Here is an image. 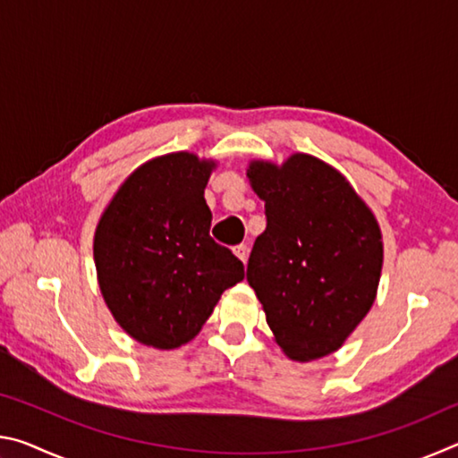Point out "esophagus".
I'll use <instances>...</instances> for the list:
<instances>
[{"instance_id":"34e87169","label":"esophagus","mask_w":458,"mask_h":458,"mask_svg":"<svg viewBox=\"0 0 458 458\" xmlns=\"http://www.w3.org/2000/svg\"><path fill=\"white\" fill-rule=\"evenodd\" d=\"M234 254L236 257L242 260V262H246V259H248V248L244 246V244H238V246H234Z\"/></svg>"}]
</instances>
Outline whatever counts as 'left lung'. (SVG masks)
<instances>
[{
    "label": "left lung",
    "instance_id": "1",
    "mask_svg": "<svg viewBox=\"0 0 458 458\" xmlns=\"http://www.w3.org/2000/svg\"><path fill=\"white\" fill-rule=\"evenodd\" d=\"M265 199L267 230L248 259L246 281L289 358L339 350L376 299L382 234L366 204L335 169L297 153L283 167L248 169Z\"/></svg>",
    "mask_w": 458,
    "mask_h": 458
}]
</instances>
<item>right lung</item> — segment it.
I'll return each instance as SVG.
<instances>
[{"label": "right lung", "instance_id": "add662e5", "mask_svg": "<svg viewBox=\"0 0 458 458\" xmlns=\"http://www.w3.org/2000/svg\"><path fill=\"white\" fill-rule=\"evenodd\" d=\"M214 164L191 153L131 174L98 222L95 262L114 319L139 344L174 350L212 315L244 265L210 236L204 190Z\"/></svg>", "mask_w": 458, "mask_h": 458}]
</instances>
